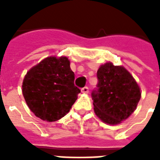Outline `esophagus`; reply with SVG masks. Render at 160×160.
<instances>
[{
    "mask_svg": "<svg viewBox=\"0 0 160 160\" xmlns=\"http://www.w3.org/2000/svg\"><path fill=\"white\" fill-rule=\"evenodd\" d=\"M81 92L84 94H87L88 92H89V89H88V87H84V88H82L81 89Z\"/></svg>",
    "mask_w": 160,
    "mask_h": 160,
    "instance_id": "1",
    "label": "esophagus"
}]
</instances>
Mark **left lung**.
Returning a JSON list of instances; mask_svg holds the SVG:
<instances>
[{
  "label": "left lung",
  "mask_w": 160,
  "mask_h": 160,
  "mask_svg": "<svg viewBox=\"0 0 160 160\" xmlns=\"http://www.w3.org/2000/svg\"><path fill=\"white\" fill-rule=\"evenodd\" d=\"M97 76L98 89L92 93L94 112L104 123L118 125L136 110L141 88L123 66L111 62L98 68Z\"/></svg>",
  "instance_id": "1"
}]
</instances>
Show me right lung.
<instances>
[{"label": "right lung", "mask_w": 160, "mask_h": 160, "mask_svg": "<svg viewBox=\"0 0 160 160\" xmlns=\"http://www.w3.org/2000/svg\"><path fill=\"white\" fill-rule=\"evenodd\" d=\"M67 56H48L30 68L23 80L22 93L37 118L55 122L69 112L80 93Z\"/></svg>", "instance_id": "1"}]
</instances>
